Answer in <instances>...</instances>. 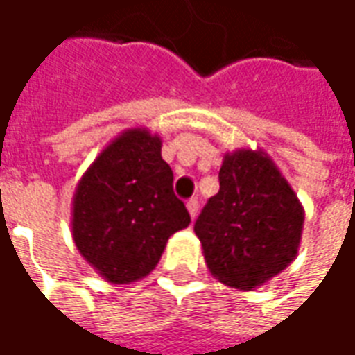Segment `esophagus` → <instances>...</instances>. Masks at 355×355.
Masks as SVG:
<instances>
[{
    "instance_id": "obj_1",
    "label": "esophagus",
    "mask_w": 355,
    "mask_h": 355,
    "mask_svg": "<svg viewBox=\"0 0 355 355\" xmlns=\"http://www.w3.org/2000/svg\"><path fill=\"white\" fill-rule=\"evenodd\" d=\"M187 210H189L191 218H195L197 212H199V201H197V199H189V201H187Z\"/></svg>"
}]
</instances>
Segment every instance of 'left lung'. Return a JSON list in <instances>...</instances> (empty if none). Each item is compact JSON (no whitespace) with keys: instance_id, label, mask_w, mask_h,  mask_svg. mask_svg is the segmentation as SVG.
Segmentation results:
<instances>
[{"instance_id":"1","label":"left lung","mask_w":355,"mask_h":355,"mask_svg":"<svg viewBox=\"0 0 355 355\" xmlns=\"http://www.w3.org/2000/svg\"><path fill=\"white\" fill-rule=\"evenodd\" d=\"M220 189L195 222L210 275L253 290L297 255L305 210L275 160L261 148H238L222 160Z\"/></svg>"}]
</instances>
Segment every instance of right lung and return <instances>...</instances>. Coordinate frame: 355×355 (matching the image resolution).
<instances>
[{"label": "right lung", "mask_w": 355, "mask_h": 355, "mask_svg": "<svg viewBox=\"0 0 355 355\" xmlns=\"http://www.w3.org/2000/svg\"><path fill=\"white\" fill-rule=\"evenodd\" d=\"M162 139L145 127L110 141L75 187L71 234L83 259L112 284H131L158 265L172 234L189 226L173 195Z\"/></svg>", "instance_id": "1"}]
</instances>
